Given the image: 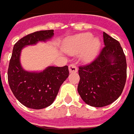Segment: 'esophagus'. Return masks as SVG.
Instances as JSON below:
<instances>
[{"label": "esophagus", "instance_id": "1", "mask_svg": "<svg viewBox=\"0 0 134 134\" xmlns=\"http://www.w3.org/2000/svg\"><path fill=\"white\" fill-rule=\"evenodd\" d=\"M77 68L76 65H74V64H71L69 65V71L70 73H76L77 72Z\"/></svg>", "mask_w": 134, "mask_h": 134}]
</instances>
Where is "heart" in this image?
Returning a JSON list of instances; mask_svg holds the SVG:
<instances>
[{
  "instance_id": "obj_1",
  "label": "heart",
  "mask_w": 134,
  "mask_h": 134,
  "mask_svg": "<svg viewBox=\"0 0 134 134\" xmlns=\"http://www.w3.org/2000/svg\"><path fill=\"white\" fill-rule=\"evenodd\" d=\"M100 38L93 37L90 33H82L67 38L63 42L64 51L69 55L81 53V59L90 63L96 58L101 47Z\"/></svg>"
}]
</instances>
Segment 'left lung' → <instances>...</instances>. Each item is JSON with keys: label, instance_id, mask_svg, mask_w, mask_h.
Wrapping results in <instances>:
<instances>
[{"label": "left lung", "instance_id": "1", "mask_svg": "<svg viewBox=\"0 0 134 134\" xmlns=\"http://www.w3.org/2000/svg\"><path fill=\"white\" fill-rule=\"evenodd\" d=\"M104 47L90 64L79 66L77 90L82 99L94 107L113 103L121 95L127 76V64L119 41L104 32Z\"/></svg>", "mask_w": 134, "mask_h": 134}]
</instances>
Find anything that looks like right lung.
Segmentation results:
<instances>
[{"instance_id":"obj_1","label":"right lung","mask_w":134,"mask_h":134,"mask_svg":"<svg viewBox=\"0 0 134 134\" xmlns=\"http://www.w3.org/2000/svg\"><path fill=\"white\" fill-rule=\"evenodd\" d=\"M54 36V30H40L19 39L13 48L8 69V81L13 94L26 107L41 109L50 106L69 72L68 66H48L42 71H28L23 69L20 55L23 48L47 41Z\"/></svg>"}]
</instances>
